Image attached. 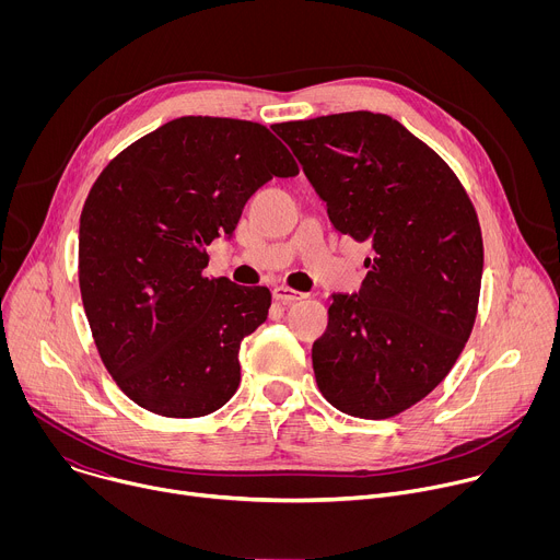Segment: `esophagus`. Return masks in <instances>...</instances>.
Masks as SVG:
<instances>
[{
	"label": "esophagus",
	"instance_id": "obj_1",
	"mask_svg": "<svg viewBox=\"0 0 560 560\" xmlns=\"http://www.w3.org/2000/svg\"><path fill=\"white\" fill-rule=\"evenodd\" d=\"M272 296H275L279 303L290 305V303H296V301L305 299L307 294H305V292H299V290H292V288H288V285H277V288L272 290Z\"/></svg>",
	"mask_w": 560,
	"mask_h": 560
}]
</instances>
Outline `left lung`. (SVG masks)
Returning a JSON list of instances; mask_svg holds the SVG:
<instances>
[{"label": "left lung", "instance_id": "1", "mask_svg": "<svg viewBox=\"0 0 560 560\" xmlns=\"http://www.w3.org/2000/svg\"><path fill=\"white\" fill-rule=\"evenodd\" d=\"M332 225L374 257L357 294H332L312 346L316 385L359 419L425 398L474 328L483 277L476 210L443 159L406 126L357 110L275 124Z\"/></svg>", "mask_w": 560, "mask_h": 560}]
</instances>
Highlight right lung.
Instances as JSON below:
<instances>
[{
  "mask_svg": "<svg viewBox=\"0 0 560 560\" xmlns=\"http://www.w3.org/2000/svg\"><path fill=\"white\" fill-rule=\"evenodd\" d=\"M294 175L266 126L179 117L121 150L93 184L79 219V290L106 370L143 410L195 419L236 392L238 348L272 294L203 277L206 246L232 236L266 182Z\"/></svg>",
  "mask_w": 560,
  "mask_h": 560,
  "instance_id": "right-lung-1",
  "label": "right lung"
}]
</instances>
